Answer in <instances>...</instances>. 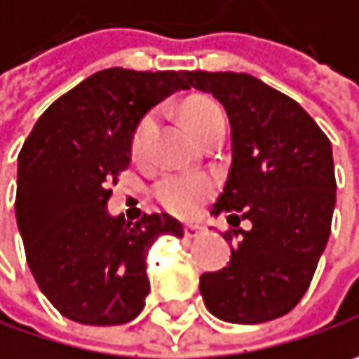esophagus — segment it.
<instances>
[{
  "label": "esophagus",
  "mask_w": 359,
  "mask_h": 359,
  "mask_svg": "<svg viewBox=\"0 0 359 359\" xmlns=\"http://www.w3.org/2000/svg\"><path fill=\"white\" fill-rule=\"evenodd\" d=\"M201 235V226L199 224H184V237L187 239H197Z\"/></svg>",
  "instance_id": "1"
}]
</instances>
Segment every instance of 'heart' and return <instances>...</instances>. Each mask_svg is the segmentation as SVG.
Instances as JSON below:
<instances>
[{"label": "heart", "instance_id": "b5f03b06", "mask_svg": "<svg viewBox=\"0 0 359 359\" xmlns=\"http://www.w3.org/2000/svg\"><path fill=\"white\" fill-rule=\"evenodd\" d=\"M179 116L184 128L195 139H199L214 122L224 120L222 109L208 97H189L179 108ZM151 124H154L151 116H145L139 122L133 135V154H141L143 143L151 130ZM214 191H216L214 180L205 175H166L156 184V195L162 201V205L170 214L180 218L195 216L201 210V205L214 195Z\"/></svg>", "mask_w": 359, "mask_h": 359}]
</instances>
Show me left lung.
Listing matches in <instances>:
<instances>
[{"mask_svg": "<svg viewBox=\"0 0 359 359\" xmlns=\"http://www.w3.org/2000/svg\"><path fill=\"white\" fill-rule=\"evenodd\" d=\"M231 124V172L212 216L226 214L231 262L199 278L210 314L259 324L291 312L310 287L337 199L330 141L297 102L239 72H184ZM248 219L243 231L238 222Z\"/></svg>", "mask_w": 359, "mask_h": 359, "instance_id": "left-lung-1", "label": "left lung"}]
</instances>
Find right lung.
Instances as JSON below:
<instances>
[{
  "instance_id": "1",
  "label": "right lung",
  "mask_w": 359,
  "mask_h": 359,
  "mask_svg": "<svg viewBox=\"0 0 359 359\" xmlns=\"http://www.w3.org/2000/svg\"><path fill=\"white\" fill-rule=\"evenodd\" d=\"M187 89L184 72L108 68L55 100L25 141L16 222L36 285L62 316L109 326L141 314L147 253L164 235L180 239L182 224L111 216L108 187L130 164L143 116Z\"/></svg>"
}]
</instances>
